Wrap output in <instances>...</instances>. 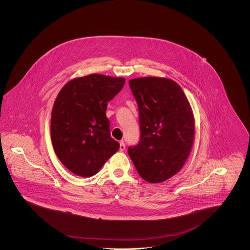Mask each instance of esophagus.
<instances>
[{
  "label": "esophagus",
  "mask_w": 250,
  "mask_h": 250,
  "mask_svg": "<svg viewBox=\"0 0 250 250\" xmlns=\"http://www.w3.org/2000/svg\"><path fill=\"white\" fill-rule=\"evenodd\" d=\"M125 143L124 142L122 141V142H120V151H125Z\"/></svg>",
  "instance_id": "34e87169"
}]
</instances>
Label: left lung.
Wrapping results in <instances>:
<instances>
[{
	"label": "left lung",
	"mask_w": 250,
	"mask_h": 250,
	"mask_svg": "<svg viewBox=\"0 0 250 250\" xmlns=\"http://www.w3.org/2000/svg\"><path fill=\"white\" fill-rule=\"evenodd\" d=\"M139 107L140 142L128 155L140 176L162 183L184 166L194 141L190 104L175 82L147 77L129 81Z\"/></svg>",
	"instance_id": "obj_1"
}]
</instances>
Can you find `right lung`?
Wrapping results in <instances>:
<instances>
[{
    "label": "right lung",
    "mask_w": 250,
    "mask_h": 250,
    "mask_svg": "<svg viewBox=\"0 0 250 250\" xmlns=\"http://www.w3.org/2000/svg\"><path fill=\"white\" fill-rule=\"evenodd\" d=\"M124 78L92 74L65 84L51 112L50 136L60 161L74 174L91 177L120 148L110 137L107 103L124 87Z\"/></svg>",
    "instance_id": "1"
}]
</instances>
